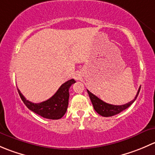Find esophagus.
<instances>
[{"label": "esophagus", "instance_id": "esophagus-1", "mask_svg": "<svg viewBox=\"0 0 155 155\" xmlns=\"http://www.w3.org/2000/svg\"><path fill=\"white\" fill-rule=\"evenodd\" d=\"M74 78L76 80H80L81 78H82V75H81V73H79V72H77V73H75Z\"/></svg>", "mask_w": 155, "mask_h": 155}]
</instances>
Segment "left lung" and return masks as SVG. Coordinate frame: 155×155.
Returning <instances> with one entry per match:
<instances>
[{
	"instance_id": "obj_1",
	"label": "left lung",
	"mask_w": 155,
	"mask_h": 155,
	"mask_svg": "<svg viewBox=\"0 0 155 155\" xmlns=\"http://www.w3.org/2000/svg\"><path fill=\"white\" fill-rule=\"evenodd\" d=\"M140 88H141V86H140V88H139L135 98H134L132 101L124 104V105H120V106L112 105V104H107V103H105L104 101H103L102 100H101L100 98H98L97 97L95 96L94 94H92L91 92L89 91L88 90H87V91L89 95V97H90L91 99V101L92 104H93V107H94V110L96 111L99 115H102V116L110 117L120 113V112H122L123 110H124V109H126L127 108L129 107L130 106L131 104L136 101V99H137V96H138L139 93H140Z\"/></svg>"
}]
</instances>
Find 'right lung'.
<instances>
[{"instance_id": "add662e5", "label": "right lung", "mask_w": 155, "mask_h": 155, "mask_svg": "<svg viewBox=\"0 0 155 155\" xmlns=\"http://www.w3.org/2000/svg\"><path fill=\"white\" fill-rule=\"evenodd\" d=\"M75 82L76 81L73 79L64 82L61 85L58 90L51 97H50L47 101L39 104H34L30 102L29 101H27L18 89V92L23 103L30 110L48 119H60L66 113L68 107L69 96H70L69 89Z\"/></svg>"}]
</instances>
